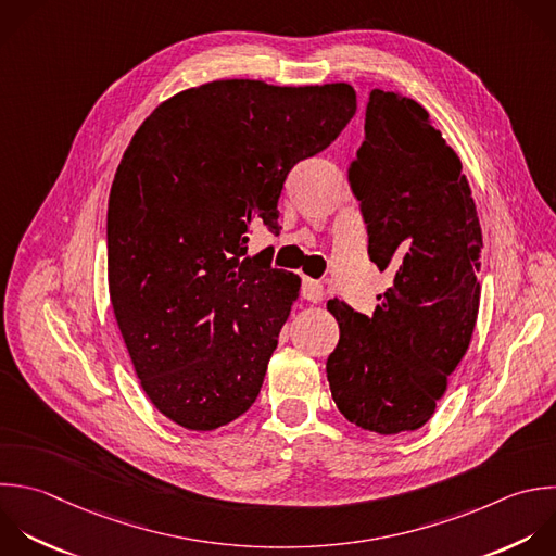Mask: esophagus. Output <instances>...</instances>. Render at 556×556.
<instances>
[{"label": "esophagus", "mask_w": 556, "mask_h": 556, "mask_svg": "<svg viewBox=\"0 0 556 556\" xmlns=\"http://www.w3.org/2000/svg\"><path fill=\"white\" fill-rule=\"evenodd\" d=\"M302 298L308 302H321L324 300V285L313 280V278H304L302 280Z\"/></svg>", "instance_id": "1"}]
</instances>
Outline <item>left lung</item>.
I'll return each mask as SVG.
<instances>
[{"mask_svg":"<svg viewBox=\"0 0 556 556\" xmlns=\"http://www.w3.org/2000/svg\"><path fill=\"white\" fill-rule=\"evenodd\" d=\"M460 159L426 109L374 89L365 141L348 169L367 254L393 285L371 317L337 298L339 343L326 361L348 421L397 434L421 428L465 356L478 317L482 235Z\"/></svg>","mask_w":556,"mask_h":556,"instance_id":"8db88e82","label":"left lung"}]
</instances>
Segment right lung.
Masks as SVG:
<instances>
[{
	"instance_id": "1",
	"label": "right lung",
	"mask_w": 556,
	"mask_h": 556,
	"mask_svg": "<svg viewBox=\"0 0 556 556\" xmlns=\"http://www.w3.org/2000/svg\"><path fill=\"white\" fill-rule=\"evenodd\" d=\"M354 113L345 83L215 80L135 132L109 198V291L143 391L178 426L215 430L254 404L300 276L248 256V235H278L289 172Z\"/></svg>"
}]
</instances>
